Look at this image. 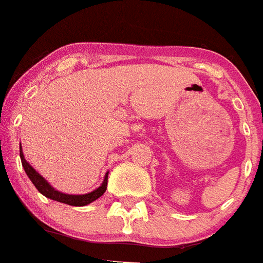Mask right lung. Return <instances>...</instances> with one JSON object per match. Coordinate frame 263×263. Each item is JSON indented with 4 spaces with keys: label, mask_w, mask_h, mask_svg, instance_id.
<instances>
[{
    "label": "right lung",
    "mask_w": 263,
    "mask_h": 263,
    "mask_svg": "<svg viewBox=\"0 0 263 263\" xmlns=\"http://www.w3.org/2000/svg\"><path fill=\"white\" fill-rule=\"evenodd\" d=\"M20 155H21V162H22V166L25 168V173L27 174V176L30 178V180L32 182V184L35 185V188L41 192L43 196L48 197L51 200L59 201V203H64L68 204V205H73V206H84L87 204L92 203L96 199H99L101 195H104V192L106 191V185H108V174L105 175V179H104L103 184L100 185L97 190L95 191L89 192V194L85 195H67V194H62V192L57 191V190H53L47 182H46V179L43 176L39 175L36 173L35 170L32 168L31 166L29 164L25 157H23L22 153V147H20Z\"/></svg>",
    "instance_id": "obj_1"
}]
</instances>
